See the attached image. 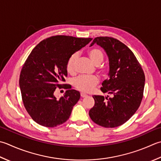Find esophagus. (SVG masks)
Segmentation results:
<instances>
[{
    "label": "esophagus",
    "mask_w": 161,
    "mask_h": 161,
    "mask_svg": "<svg viewBox=\"0 0 161 161\" xmlns=\"http://www.w3.org/2000/svg\"><path fill=\"white\" fill-rule=\"evenodd\" d=\"M86 96H88L86 93H81V97H86Z\"/></svg>",
    "instance_id": "34e87169"
}]
</instances>
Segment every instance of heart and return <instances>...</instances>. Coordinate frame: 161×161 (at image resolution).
Masks as SVG:
<instances>
[{
  "label": "heart",
  "instance_id": "obj_1",
  "mask_svg": "<svg viewBox=\"0 0 161 161\" xmlns=\"http://www.w3.org/2000/svg\"><path fill=\"white\" fill-rule=\"evenodd\" d=\"M88 56L93 64L96 65H99L104 59V53L102 49L97 47L91 49L88 51ZM78 58V53H75L68 58L66 64V69L69 73H74L75 71L77 61ZM100 72H104L100 70ZM98 83V79L96 76H80L73 80V85L77 89L84 92H89L91 89Z\"/></svg>",
  "mask_w": 161,
  "mask_h": 161
}]
</instances>
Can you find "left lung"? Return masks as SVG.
<instances>
[{
  "label": "left lung",
  "mask_w": 161,
  "mask_h": 161,
  "mask_svg": "<svg viewBox=\"0 0 161 161\" xmlns=\"http://www.w3.org/2000/svg\"><path fill=\"white\" fill-rule=\"evenodd\" d=\"M96 43L105 50L109 59L108 80L102 84L103 93L93 96L95 104L89 116L96 124L114 128L124 124L139 108L143 97L145 76L133 52L120 41L110 37H97Z\"/></svg>",
  "instance_id": "obj_1"
}]
</instances>
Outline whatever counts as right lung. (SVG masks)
Listing matches in <instances>:
<instances>
[{
  "instance_id": "right-lung-1",
  "label": "right lung",
  "mask_w": 161,
  "mask_h": 161,
  "mask_svg": "<svg viewBox=\"0 0 161 161\" xmlns=\"http://www.w3.org/2000/svg\"><path fill=\"white\" fill-rule=\"evenodd\" d=\"M91 40L52 36L41 41L31 52L21 69L19 87L25 108L37 124L53 128L70 117L72 108L80 98V92L68 89L58 99L54 91L65 81L68 58ZM63 86L70 88L65 84Z\"/></svg>"
}]
</instances>
